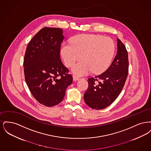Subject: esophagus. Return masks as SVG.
<instances>
[{"label":"esophagus","instance_id":"esophagus-1","mask_svg":"<svg viewBox=\"0 0 151 151\" xmlns=\"http://www.w3.org/2000/svg\"><path fill=\"white\" fill-rule=\"evenodd\" d=\"M79 79H80V78H79V77H78L76 76H75V75L73 76V81H76V80H78Z\"/></svg>","mask_w":151,"mask_h":151}]
</instances>
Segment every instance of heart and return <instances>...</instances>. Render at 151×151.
<instances>
[{
	"label": "heart",
	"instance_id": "1",
	"mask_svg": "<svg viewBox=\"0 0 151 151\" xmlns=\"http://www.w3.org/2000/svg\"><path fill=\"white\" fill-rule=\"evenodd\" d=\"M71 42L63 44L61 54L68 67L80 58L83 59L73 66L72 71L75 74L83 76L92 71L98 73L109 67L115 51V45L110 38L81 35L73 37Z\"/></svg>",
	"mask_w": 151,
	"mask_h": 151
}]
</instances>
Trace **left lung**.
<instances>
[{"instance_id":"left-lung-1","label":"left lung","mask_w":151,"mask_h":151,"mask_svg":"<svg viewBox=\"0 0 151 151\" xmlns=\"http://www.w3.org/2000/svg\"><path fill=\"white\" fill-rule=\"evenodd\" d=\"M118 51L108 69L99 75L88 79V88L84 95L86 105L100 110L111 105L121 92L129 72L128 52L117 38Z\"/></svg>"}]
</instances>
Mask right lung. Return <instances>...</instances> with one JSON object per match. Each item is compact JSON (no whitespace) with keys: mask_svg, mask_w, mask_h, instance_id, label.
I'll return each instance as SVG.
<instances>
[{"mask_svg":"<svg viewBox=\"0 0 151 151\" xmlns=\"http://www.w3.org/2000/svg\"><path fill=\"white\" fill-rule=\"evenodd\" d=\"M63 39L61 28L45 27L30 40L24 56L27 84L36 100L47 107L63 100L67 88L73 81L60 58Z\"/></svg>","mask_w":151,"mask_h":151,"instance_id":"1","label":"right lung"}]
</instances>
